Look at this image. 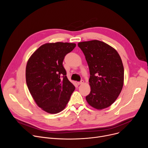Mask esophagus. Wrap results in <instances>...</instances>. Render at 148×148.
Here are the masks:
<instances>
[{
  "label": "esophagus",
  "mask_w": 148,
  "mask_h": 148,
  "mask_svg": "<svg viewBox=\"0 0 148 148\" xmlns=\"http://www.w3.org/2000/svg\"><path fill=\"white\" fill-rule=\"evenodd\" d=\"M84 80H81L80 82H77V84H78V85H81V84H84Z\"/></svg>",
  "instance_id": "1"
}]
</instances>
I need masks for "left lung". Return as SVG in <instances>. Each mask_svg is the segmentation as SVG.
I'll return each instance as SVG.
<instances>
[{"label": "left lung", "instance_id": "8db88e82", "mask_svg": "<svg viewBox=\"0 0 148 148\" xmlns=\"http://www.w3.org/2000/svg\"><path fill=\"white\" fill-rule=\"evenodd\" d=\"M89 67L91 91L88 103L97 110L109 107L120 94L124 79L122 61L117 51L99 40L79 42Z\"/></svg>", "mask_w": 148, "mask_h": 148}]
</instances>
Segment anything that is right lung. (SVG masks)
<instances>
[{"label":"right lung","mask_w":148,"mask_h":148,"mask_svg":"<svg viewBox=\"0 0 148 148\" xmlns=\"http://www.w3.org/2000/svg\"><path fill=\"white\" fill-rule=\"evenodd\" d=\"M75 43H49L41 46L30 56L26 68V84L38 107L49 114L64 110L75 87L68 79L62 66L66 55Z\"/></svg>","instance_id":"obj_1"}]
</instances>
